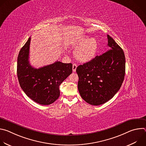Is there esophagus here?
<instances>
[{
  "instance_id": "34e87169",
  "label": "esophagus",
  "mask_w": 146,
  "mask_h": 146,
  "mask_svg": "<svg viewBox=\"0 0 146 146\" xmlns=\"http://www.w3.org/2000/svg\"><path fill=\"white\" fill-rule=\"evenodd\" d=\"M77 66L76 64H74L73 65V68H72V69H73V72H76V69H77Z\"/></svg>"
}]
</instances>
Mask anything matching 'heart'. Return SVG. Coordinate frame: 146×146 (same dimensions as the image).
Returning a JSON list of instances; mask_svg holds the SVG:
<instances>
[{"label": "heart", "instance_id": "heart-1", "mask_svg": "<svg viewBox=\"0 0 146 146\" xmlns=\"http://www.w3.org/2000/svg\"><path fill=\"white\" fill-rule=\"evenodd\" d=\"M76 48L74 55L77 60L81 62H87L93 59L98 50V42L94 37L84 36L79 38L73 44Z\"/></svg>", "mask_w": 146, "mask_h": 146}]
</instances>
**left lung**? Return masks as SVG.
Segmentation results:
<instances>
[{"mask_svg": "<svg viewBox=\"0 0 146 146\" xmlns=\"http://www.w3.org/2000/svg\"><path fill=\"white\" fill-rule=\"evenodd\" d=\"M109 50L76 69L78 90L90 105L99 106L111 99L119 91L125 73L122 49L108 35Z\"/></svg>", "mask_w": 146, "mask_h": 146, "instance_id": "8db88e82", "label": "left lung"}]
</instances>
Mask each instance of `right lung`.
<instances>
[{
	"label": "right lung",
	"instance_id": "right-lung-1",
	"mask_svg": "<svg viewBox=\"0 0 146 146\" xmlns=\"http://www.w3.org/2000/svg\"><path fill=\"white\" fill-rule=\"evenodd\" d=\"M31 37L17 59V76L21 88L34 102L42 105L54 103L60 95L59 86L72 73V64L56 61L38 69L29 61Z\"/></svg>",
	"mask_w": 146,
	"mask_h": 146
}]
</instances>
